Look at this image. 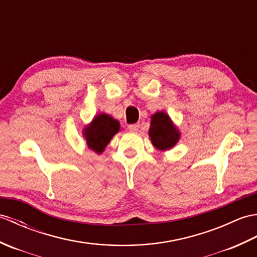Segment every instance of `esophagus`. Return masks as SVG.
<instances>
[{"mask_svg": "<svg viewBox=\"0 0 257 257\" xmlns=\"http://www.w3.org/2000/svg\"><path fill=\"white\" fill-rule=\"evenodd\" d=\"M139 123H134V124H129L128 125V129H129V132H138V129H139Z\"/></svg>", "mask_w": 257, "mask_h": 257, "instance_id": "1", "label": "esophagus"}]
</instances>
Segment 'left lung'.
Returning <instances> with one entry per match:
<instances>
[{
	"instance_id": "obj_1",
	"label": "left lung",
	"mask_w": 257,
	"mask_h": 257,
	"mask_svg": "<svg viewBox=\"0 0 257 257\" xmlns=\"http://www.w3.org/2000/svg\"><path fill=\"white\" fill-rule=\"evenodd\" d=\"M151 143L158 150L173 148L180 139V132L165 111H158L151 116L149 128Z\"/></svg>"
}]
</instances>
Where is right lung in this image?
<instances>
[{
    "label": "right lung",
    "instance_id": "1",
    "mask_svg": "<svg viewBox=\"0 0 257 257\" xmlns=\"http://www.w3.org/2000/svg\"><path fill=\"white\" fill-rule=\"evenodd\" d=\"M120 123L107 113H99L84 128V138L88 148L100 155L110 143L112 137L119 132Z\"/></svg>",
    "mask_w": 257,
    "mask_h": 257
}]
</instances>
